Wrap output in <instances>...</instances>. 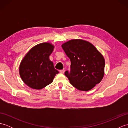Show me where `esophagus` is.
<instances>
[{
	"label": "esophagus",
	"mask_w": 128,
	"mask_h": 128,
	"mask_svg": "<svg viewBox=\"0 0 128 128\" xmlns=\"http://www.w3.org/2000/svg\"><path fill=\"white\" fill-rule=\"evenodd\" d=\"M59 72L62 73V74H64V72H65V70L64 69H62V70H59Z\"/></svg>",
	"instance_id": "obj_1"
}]
</instances>
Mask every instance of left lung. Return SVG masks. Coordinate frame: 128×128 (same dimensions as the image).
I'll return each mask as SVG.
<instances>
[{
	"label": "left lung",
	"instance_id": "obj_1",
	"mask_svg": "<svg viewBox=\"0 0 128 128\" xmlns=\"http://www.w3.org/2000/svg\"><path fill=\"white\" fill-rule=\"evenodd\" d=\"M62 48L71 62L70 70L64 74L73 86L86 91L100 82L105 60L93 44L82 40H72L62 44Z\"/></svg>",
	"mask_w": 128,
	"mask_h": 128
}]
</instances>
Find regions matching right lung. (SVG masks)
<instances>
[{
	"mask_svg": "<svg viewBox=\"0 0 128 128\" xmlns=\"http://www.w3.org/2000/svg\"><path fill=\"white\" fill-rule=\"evenodd\" d=\"M54 46L43 43L31 48L21 61L19 72L24 82L33 89L40 90L53 82L59 72L49 56Z\"/></svg>",
	"mask_w": 128,
	"mask_h": 128,
	"instance_id": "add662e5",
	"label": "right lung"
}]
</instances>
